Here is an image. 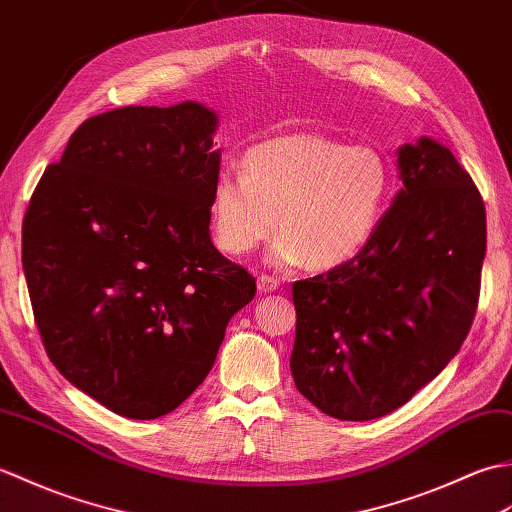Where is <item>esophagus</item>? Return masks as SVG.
Wrapping results in <instances>:
<instances>
[{
    "label": "esophagus",
    "instance_id": "34e87169",
    "mask_svg": "<svg viewBox=\"0 0 512 512\" xmlns=\"http://www.w3.org/2000/svg\"><path fill=\"white\" fill-rule=\"evenodd\" d=\"M278 287H280L278 278L267 276V274L258 276V291H260V293H274Z\"/></svg>",
    "mask_w": 512,
    "mask_h": 512
}]
</instances>
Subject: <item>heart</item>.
I'll return each instance as SVG.
<instances>
[{
    "label": "heart",
    "mask_w": 512,
    "mask_h": 512,
    "mask_svg": "<svg viewBox=\"0 0 512 512\" xmlns=\"http://www.w3.org/2000/svg\"><path fill=\"white\" fill-rule=\"evenodd\" d=\"M243 177L223 173L212 186L214 241L247 256L278 230L274 260L333 269L370 245L388 212L394 168L372 144L322 133H289L254 144Z\"/></svg>",
    "instance_id": "1"
}]
</instances>
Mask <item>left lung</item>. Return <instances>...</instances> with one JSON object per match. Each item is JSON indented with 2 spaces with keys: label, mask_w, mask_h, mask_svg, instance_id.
I'll return each instance as SVG.
<instances>
[{
  "label": "left lung",
  "mask_w": 512,
  "mask_h": 512,
  "mask_svg": "<svg viewBox=\"0 0 512 512\" xmlns=\"http://www.w3.org/2000/svg\"><path fill=\"white\" fill-rule=\"evenodd\" d=\"M403 188L370 245L293 282L295 388L339 420L399 410L469 335L486 254V210L453 153L429 138L399 149Z\"/></svg>",
  "instance_id": "8db88e82"
}]
</instances>
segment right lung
<instances>
[{"instance_id":"add662e5","label":"right lung","mask_w":512,"mask_h":512,"mask_svg":"<svg viewBox=\"0 0 512 512\" xmlns=\"http://www.w3.org/2000/svg\"><path fill=\"white\" fill-rule=\"evenodd\" d=\"M217 122L192 100L89 118L26 210L21 263L45 352L120 416L177 410L256 295L210 238Z\"/></svg>"}]
</instances>
